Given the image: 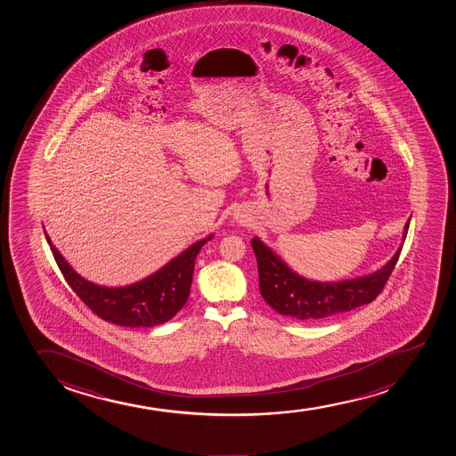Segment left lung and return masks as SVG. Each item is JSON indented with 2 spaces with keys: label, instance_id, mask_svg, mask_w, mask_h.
Returning a JSON list of instances; mask_svg holds the SVG:
<instances>
[{
  "label": "left lung",
  "instance_id": "1",
  "mask_svg": "<svg viewBox=\"0 0 456 456\" xmlns=\"http://www.w3.org/2000/svg\"><path fill=\"white\" fill-rule=\"evenodd\" d=\"M408 227L410 218L403 227L399 248L381 270L338 281L305 279L295 273L273 248L255 236L251 240V247L257 260L260 295L277 314L303 322H318L372 303L395 270L407 238Z\"/></svg>",
  "mask_w": 456,
  "mask_h": 456
}]
</instances>
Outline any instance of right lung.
Masks as SVG:
<instances>
[{
  "mask_svg": "<svg viewBox=\"0 0 456 456\" xmlns=\"http://www.w3.org/2000/svg\"><path fill=\"white\" fill-rule=\"evenodd\" d=\"M45 236L61 274L88 309L103 321L133 329L155 327L167 322L185 305L191 289L197 255L201 247L214 238V235H209L197 240L164 265L161 270L137 283L107 288L92 283L75 273L68 260L53 245L46 231Z\"/></svg>",
  "mask_w": 456,
  "mask_h": 456,
  "instance_id": "obj_1",
  "label": "right lung"
}]
</instances>
